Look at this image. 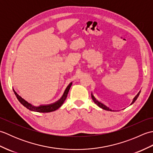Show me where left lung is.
Returning a JSON list of instances; mask_svg holds the SVG:
<instances>
[{
	"label": "left lung",
	"instance_id": "1",
	"mask_svg": "<svg viewBox=\"0 0 153 153\" xmlns=\"http://www.w3.org/2000/svg\"><path fill=\"white\" fill-rule=\"evenodd\" d=\"M139 93H140V91H139V93H138V94L137 95H136L134 98V99H133V101H132V102L131 103V105H132L133 103H134L136 100H137V97H139ZM91 97H92V99H93V100L94 101V102H95L96 105L98 106H99L100 108H102V109H104V110H108V111H114V110H112V109H110L109 107H108L106 105H105V104H103L102 102H100L99 100H97L95 97H94V95H93V94H91Z\"/></svg>",
	"mask_w": 153,
	"mask_h": 153
}]
</instances>
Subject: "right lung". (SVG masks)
<instances>
[{
	"instance_id": "obj_1",
	"label": "right lung",
	"mask_w": 153,
	"mask_h": 153,
	"mask_svg": "<svg viewBox=\"0 0 153 153\" xmlns=\"http://www.w3.org/2000/svg\"><path fill=\"white\" fill-rule=\"evenodd\" d=\"M72 85V82H71L69 85H68L66 87V89H65L64 92L63 93L62 96L61 97V98L57 100L56 102L51 103V104H48V105H41L39 106H35L33 105H32L31 103L27 102L26 100H25L24 98L19 95L16 92V91L13 89V91H14L16 97H17L18 100L19 101L23 106H24L25 108H27L31 111H33V112H53L58 109L60 107L63 105L64 102L66 100L68 93L69 92V90L70 89V87Z\"/></svg>"
}]
</instances>
